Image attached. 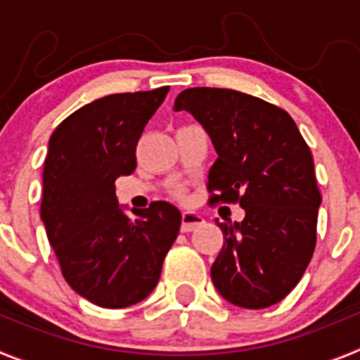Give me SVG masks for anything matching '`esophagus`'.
Listing matches in <instances>:
<instances>
[{
	"label": "esophagus",
	"instance_id": "34e87169",
	"mask_svg": "<svg viewBox=\"0 0 360 360\" xmlns=\"http://www.w3.org/2000/svg\"><path fill=\"white\" fill-rule=\"evenodd\" d=\"M203 224V216L198 214V212H193V211H186L182 214V232H191L198 229L200 225Z\"/></svg>",
	"mask_w": 360,
	"mask_h": 360
}]
</instances>
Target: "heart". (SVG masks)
Segmentation results:
<instances>
[{"label":"heart","instance_id":"1","mask_svg":"<svg viewBox=\"0 0 360 360\" xmlns=\"http://www.w3.org/2000/svg\"><path fill=\"white\" fill-rule=\"evenodd\" d=\"M178 195H180V196H182V191H178Z\"/></svg>","mask_w":360,"mask_h":360}]
</instances>
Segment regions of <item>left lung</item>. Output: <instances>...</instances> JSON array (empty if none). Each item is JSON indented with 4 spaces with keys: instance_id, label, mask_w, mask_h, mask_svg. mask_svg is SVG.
I'll use <instances>...</instances> for the list:
<instances>
[{
    "instance_id": "8db88e82",
    "label": "left lung",
    "mask_w": 360,
    "mask_h": 360,
    "mask_svg": "<svg viewBox=\"0 0 360 360\" xmlns=\"http://www.w3.org/2000/svg\"><path fill=\"white\" fill-rule=\"evenodd\" d=\"M174 110L189 111L218 153L209 200L245 211L241 224L216 219L225 240L211 266L216 290L250 310L279 303L316 249L321 193L310 148L287 111L236 90L187 88Z\"/></svg>"
}]
</instances>
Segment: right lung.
Segmentation results:
<instances>
[{
  "instance_id": "1",
  "label": "right lung",
  "mask_w": 360,
  "mask_h": 360,
  "mask_svg": "<svg viewBox=\"0 0 360 360\" xmlns=\"http://www.w3.org/2000/svg\"><path fill=\"white\" fill-rule=\"evenodd\" d=\"M169 86L113 94L66 117L44 158L41 219L61 272L73 290L103 308L148 297L160 279L182 224L167 202L129 218L119 207L115 180L136 167V144Z\"/></svg>"
}]
</instances>
